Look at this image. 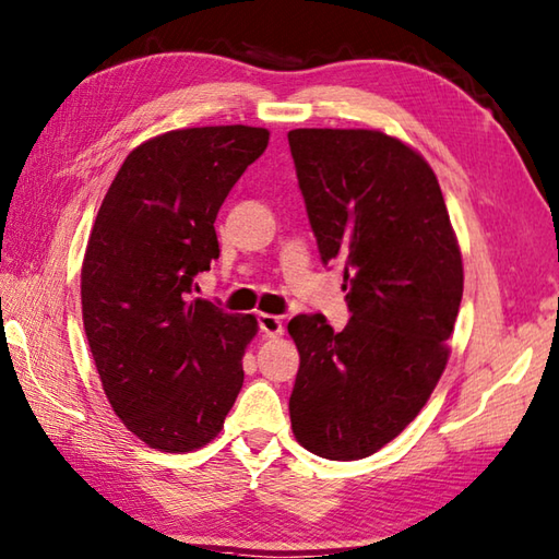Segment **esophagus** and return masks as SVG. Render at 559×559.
<instances>
[{
    "mask_svg": "<svg viewBox=\"0 0 559 559\" xmlns=\"http://www.w3.org/2000/svg\"><path fill=\"white\" fill-rule=\"evenodd\" d=\"M259 330L263 332V337H281V334H283V320L276 318V314L259 312Z\"/></svg>",
    "mask_w": 559,
    "mask_h": 559,
    "instance_id": "obj_1",
    "label": "esophagus"
}]
</instances>
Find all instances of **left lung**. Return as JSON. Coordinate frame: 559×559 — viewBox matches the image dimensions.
I'll use <instances>...</instances> for the list:
<instances>
[{
    "label": "left lung",
    "instance_id": "obj_1",
    "mask_svg": "<svg viewBox=\"0 0 559 559\" xmlns=\"http://www.w3.org/2000/svg\"><path fill=\"white\" fill-rule=\"evenodd\" d=\"M288 144L324 263H344L352 318L334 332L298 314L290 393L296 440L324 460H364L408 428L450 359L464 290L440 182L379 129H293Z\"/></svg>",
    "mask_w": 559,
    "mask_h": 559
}]
</instances>
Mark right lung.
<instances>
[{
    "label": "right lung",
    "mask_w": 559,
    "mask_h": 559,
    "mask_svg": "<svg viewBox=\"0 0 559 559\" xmlns=\"http://www.w3.org/2000/svg\"><path fill=\"white\" fill-rule=\"evenodd\" d=\"M269 146L261 127H192L124 158L90 231L83 324L111 411L141 442L192 452L219 435L245 383L253 314L192 298L219 257L222 202Z\"/></svg>",
    "instance_id": "add662e5"
}]
</instances>
